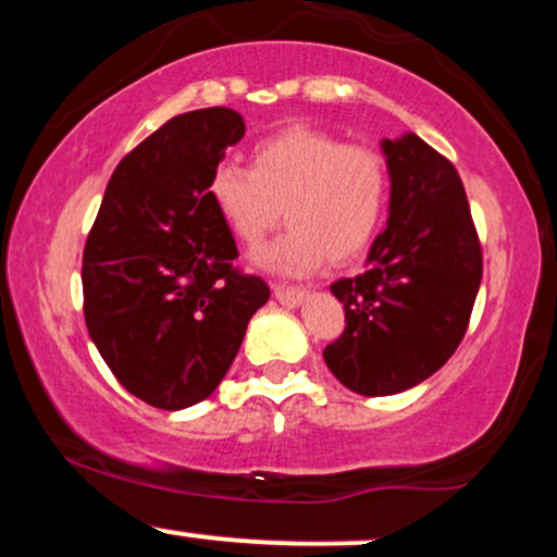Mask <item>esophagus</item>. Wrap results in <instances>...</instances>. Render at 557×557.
I'll list each match as a JSON object with an SVG mask.
<instances>
[{"label":"esophagus","mask_w":557,"mask_h":557,"mask_svg":"<svg viewBox=\"0 0 557 557\" xmlns=\"http://www.w3.org/2000/svg\"><path fill=\"white\" fill-rule=\"evenodd\" d=\"M272 293H274V298L280 300V304L287 306V309H293V306H298L300 300H304V296H306L304 287L280 285V283H274V285H272Z\"/></svg>","instance_id":"1"}]
</instances>
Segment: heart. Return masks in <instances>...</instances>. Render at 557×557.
Instances as JSON below:
<instances>
[{"mask_svg": "<svg viewBox=\"0 0 557 557\" xmlns=\"http://www.w3.org/2000/svg\"><path fill=\"white\" fill-rule=\"evenodd\" d=\"M207 196L248 248L264 243L285 209L293 227L261 261L300 274L324 259L350 264L367 251L385 216L389 172L374 149L343 144L314 127H287L253 146L248 170L216 164Z\"/></svg>", "mask_w": 557, "mask_h": 557, "instance_id": "obj_1", "label": "heart"}]
</instances>
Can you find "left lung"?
Instances as JSON below:
<instances>
[{
    "label": "left lung",
    "mask_w": 557,
    "mask_h": 557,
    "mask_svg": "<svg viewBox=\"0 0 557 557\" xmlns=\"http://www.w3.org/2000/svg\"><path fill=\"white\" fill-rule=\"evenodd\" d=\"M389 220L367 272L330 285L345 330L324 348L330 372L359 395L419 385L456 354L482 283V246L450 159L417 133L382 140Z\"/></svg>",
    "instance_id": "obj_1"
}]
</instances>
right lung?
<instances>
[{
    "label": "right lung",
    "instance_id": "1",
    "mask_svg": "<svg viewBox=\"0 0 557 557\" xmlns=\"http://www.w3.org/2000/svg\"><path fill=\"white\" fill-rule=\"evenodd\" d=\"M246 133L227 107L177 114L123 157L83 248V317L127 393L164 411L214 393L270 298L233 267L235 238L207 196Z\"/></svg>",
    "mask_w": 557,
    "mask_h": 557
}]
</instances>
